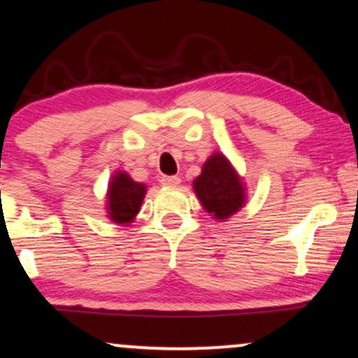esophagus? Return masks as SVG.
<instances>
[{"instance_id":"esophagus-1","label":"esophagus","mask_w":358,"mask_h":358,"mask_svg":"<svg viewBox=\"0 0 358 358\" xmlns=\"http://www.w3.org/2000/svg\"><path fill=\"white\" fill-rule=\"evenodd\" d=\"M160 183L164 185V187H178L180 185V178L176 175H169V176H162Z\"/></svg>"}]
</instances>
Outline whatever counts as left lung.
<instances>
[{"instance_id": "1", "label": "left lung", "mask_w": 358, "mask_h": 358, "mask_svg": "<svg viewBox=\"0 0 358 358\" xmlns=\"http://www.w3.org/2000/svg\"><path fill=\"white\" fill-rule=\"evenodd\" d=\"M193 185L205 210L218 220L231 216L244 203L241 180L220 153L210 157Z\"/></svg>"}]
</instances>
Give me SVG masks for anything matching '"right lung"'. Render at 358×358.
Masks as SVG:
<instances>
[{
  "mask_svg": "<svg viewBox=\"0 0 358 358\" xmlns=\"http://www.w3.org/2000/svg\"><path fill=\"white\" fill-rule=\"evenodd\" d=\"M145 187L134 182L129 175L117 173L108 189V211L115 223H129L142 205Z\"/></svg>",
  "mask_w": 358,
  "mask_h": 358,
  "instance_id": "add662e5",
  "label": "right lung"
}]
</instances>
